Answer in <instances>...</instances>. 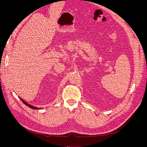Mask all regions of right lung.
<instances>
[{"mask_svg": "<svg viewBox=\"0 0 147 147\" xmlns=\"http://www.w3.org/2000/svg\"><path fill=\"white\" fill-rule=\"evenodd\" d=\"M20 99L22 101V102L24 103L26 105H27V106H28V107H30V108H31V109H34V110H38V109H40V108H37V107H34V106H33V105H30V104H27L26 102H25L24 100H22L21 98H20Z\"/></svg>", "mask_w": 147, "mask_h": 147, "instance_id": "add662e5", "label": "right lung"}]
</instances>
